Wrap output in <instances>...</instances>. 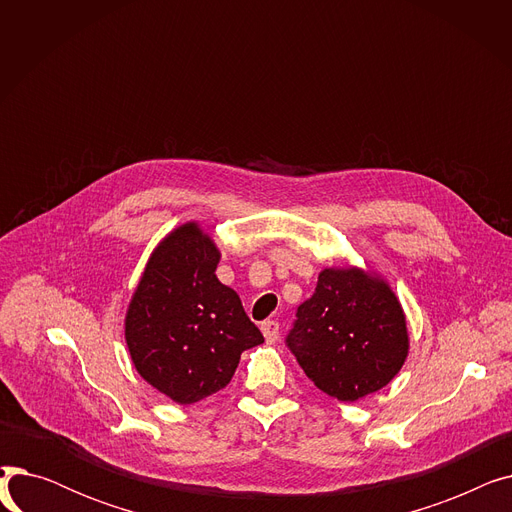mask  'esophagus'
Listing matches in <instances>:
<instances>
[{
	"instance_id": "34e87169",
	"label": "esophagus",
	"mask_w": 512,
	"mask_h": 512,
	"mask_svg": "<svg viewBox=\"0 0 512 512\" xmlns=\"http://www.w3.org/2000/svg\"><path fill=\"white\" fill-rule=\"evenodd\" d=\"M261 332H263L267 342H276L278 340V332H280V324H278V321H274V319H267V321H263V324H261Z\"/></svg>"
}]
</instances>
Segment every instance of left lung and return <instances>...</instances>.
I'll list each match as a JSON object with an SVG mask.
<instances>
[{
    "mask_svg": "<svg viewBox=\"0 0 512 512\" xmlns=\"http://www.w3.org/2000/svg\"><path fill=\"white\" fill-rule=\"evenodd\" d=\"M307 378L353 402L382 390L409 355L407 319L390 286L357 267H328L286 336Z\"/></svg>",
    "mask_w": 512,
    "mask_h": 512,
    "instance_id": "left-lung-1",
    "label": "left lung"
}]
</instances>
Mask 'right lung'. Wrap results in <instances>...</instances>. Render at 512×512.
<instances>
[{
	"label": "right lung",
	"mask_w": 512,
	"mask_h": 512,
	"mask_svg": "<svg viewBox=\"0 0 512 512\" xmlns=\"http://www.w3.org/2000/svg\"><path fill=\"white\" fill-rule=\"evenodd\" d=\"M218 261L213 240L184 224L159 242L128 305L132 363L178 405L226 388L242 351L263 342L238 294L215 276Z\"/></svg>",
	"instance_id": "right-lung-1"
}]
</instances>
